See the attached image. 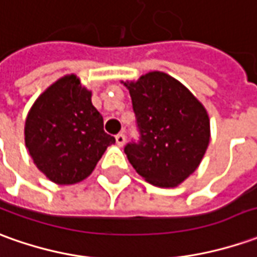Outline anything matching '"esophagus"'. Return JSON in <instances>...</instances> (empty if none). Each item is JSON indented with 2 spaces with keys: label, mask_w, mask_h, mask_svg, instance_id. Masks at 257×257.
I'll use <instances>...</instances> for the list:
<instances>
[{
  "label": "esophagus",
  "mask_w": 257,
  "mask_h": 257,
  "mask_svg": "<svg viewBox=\"0 0 257 257\" xmlns=\"http://www.w3.org/2000/svg\"><path fill=\"white\" fill-rule=\"evenodd\" d=\"M115 141H116V145L118 146H123L125 145V141H126V138L123 134H118V135L115 136Z\"/></svg>",
  "instance_id": "esophagus-1"
}]
</instances>
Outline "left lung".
<instances>
[{"label": "left lung", "instance_id": "1", "mask_svg": "<svg viewBox=\"0 0 257 257\" xmlns=\"http://www.w3.org/2000/svg\"><path fill=\"white\" fill-rule=\"evenodd\" d=\"M129 90L141 132L125 153L139 176L156 187H177L200 166L208 148L209 116L194 94L163 71H149Z\"/></svg>", "mask_w": 257, "mask_h": 257}]
</instances>
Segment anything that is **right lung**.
<instances>
[{"label":"right lung","instance_id":"right-lung-1","mask_svg":"<svg viewBox=\"0 0 257 257\" xmlns=\"http://www.w3.org/2000/svg\"><path fill=\"white\" fill-rule=\"evenodd\" d=\"M114 136L76 74L59 78L36 98L25 121V145L50 181L70 186L87 179Z\"/></svg>","mask_w":257,"mask_h":257}]
</instances>
